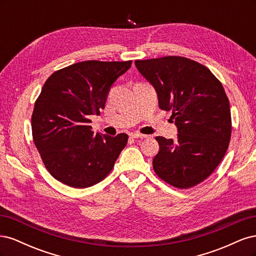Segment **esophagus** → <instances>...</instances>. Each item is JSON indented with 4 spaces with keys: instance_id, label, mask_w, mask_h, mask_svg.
Masks as SVG:
<instances>
[{
    "instance_id": "esophagus-1",
    "label": "esophagus",
    "mask_w": 256,
    "mask_h": 256,
    "mask_svg": "<svg viewBox=\"0 0 256 256\" xmlns=\"http://www.w3.org/2000/svg\"><path fill=\"white\" fill-rule=\"evenodd\" d=\"M130 136L132 138H147L146 134H138V132H131Z\"/></svg>"
}]
</instances>
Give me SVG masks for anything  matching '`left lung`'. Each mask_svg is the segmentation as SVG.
<instances>
[{
	"instance_id": "obj_1",
	"label": "left lung",
	"mask_w": 256,
	"mask_h": 256,
	"mask_svg": "<svg viewBox=\"0 0 256 256\" xmlns=\"http://www.w3.org/2000/svg\"><path fill=\"white\" fill-rule=\"evenodd\" d=\"M157 92L159 108L171 111L177 140L156 136L154 173L180 189L204 182L220 164L232 134L230 102L222 83L204 65L184 56L136 60Z\"/></svg>"
}]
</instances>
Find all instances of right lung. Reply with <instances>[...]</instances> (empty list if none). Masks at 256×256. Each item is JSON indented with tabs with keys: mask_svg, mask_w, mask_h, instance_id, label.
Returning a JSON list of instances; mask_svg holds the SVG:
<instances>
[{
	"mask_svg": "<svg viewBox=\"0 0 256 256\" xmlns=\"http://www.w3.org/2000/svg\"><path fill=\"white\" fill-rule=\"evenodd\" d=\"M132 60H85L54 72L32 114V134L48 172L69 187L88 188L110 174L128 142L94 134L90 115L104 109L108 92Z\"/></svg>",
	"mask_w": 256,
	"mask_h": 256,
	"instance_id": "obj_1",
	"label": "right lung"
}]
</instances>
